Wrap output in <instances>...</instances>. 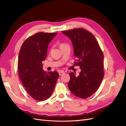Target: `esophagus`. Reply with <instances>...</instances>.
Returning <instances> with one entry per match:
<instances>
[{
	"label": "esophagus",
	"instance_id": "34e87169",
	"mask_svg": "<svg viewBox=\"0 0 126 126\" xmlns=\"http://www.w3.org/2000/svg\"><path fill=\"white\" fill-rule=\"evenodd\" d=\"M58 74H59L60 76H62L64 74V72L63 71H60L59 72H58Z\"/></svg>",
	"mask_w": 126,
	"mask_h": 126
}]
</instances>
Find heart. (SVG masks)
I'll return each instance as SVG.
<instances>
[{"label":"heart","mask_w":126,"mask_h":126,"mask_svg":"<svg viewBox=\"0 0 126 126\" xmlns=\"http://www.w3.org/2000/svg\"><path fill=\"white\" fill-rule=\"evenodd\" d=\"M66 45H66V44H65V43H61L60 45V47H62L66 46Z\"/></svg>","instance_id":"1"}]
</instances>
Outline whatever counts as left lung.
I'll return each mask as SVG.
<instances>
[{"instance_id": "1", "label": "left lung", "mask_w": 126, "mask_h": 126, "mask_svg": "<svg viewBox=\"0 0 126 126\" xmlns=\"http://www.w3.org/2000/svg\"><path fill=\"white\" fill-rule=\"evenodd\" d=\"M62 33L71 40L77 58L75 65L81 70L78 76L70 73L68 87L75 96L87 98L97 90L104 78L103 53L95 37L88 31L75 28Z\"/></svg>"}]
</instances>
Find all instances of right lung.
Wrapping results in <instances>:
<instances>
[{
    "label": "right lung",
    "mask_w": 126,
    "mask_h": 126,
    "mask_svg": "<svg viewBox=\"0 0 126 126\" xmlns=\"http://www.w3.org/2000/svg\"><path fill=\"white\" fill-rule=\"evenodd\" d=\"M56 35L37 33L26 39L20 50L17 63L20 79L28 94L37 101L50 97L59 77L56 71H43L42 63L47 57L49 43Z\"/></svg>",
    "instance_id": "right-lung-1"
}]
</instances>
